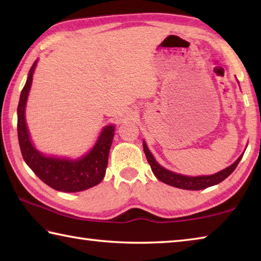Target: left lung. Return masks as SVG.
<instances>
[{"label":"left lung","mask_w":261,"mask_h":261,"mask_svg":"<svg viewBox=\"0 0 261 261\" xmlns=\"http://www.w3.org/2000/svg\"><path fill=\"white\" fill-rule=\"evenodd\" d=\"M143 146H144L145 155H146L149 166H151V168H152L153 174L156 176V178L160 179L163 183L171 185V187L184 189V190H202V189L212 187V185L219 184L220 182H222L223 179H226L228 176L230 175L233 170H235V168L237 167L238 163H240L241 159L243 156V154H242V155L238 158L231 166H229L228 168H226V169L221 170V171H219V173H216L214 175L189 177V176L175 174V173H173V171L165 169V168L161 167L155 161V159L153 158L152 153L148 151L146 144L143 143Z\"/></svg>","instance_id":"obj_1"}]
</instances>
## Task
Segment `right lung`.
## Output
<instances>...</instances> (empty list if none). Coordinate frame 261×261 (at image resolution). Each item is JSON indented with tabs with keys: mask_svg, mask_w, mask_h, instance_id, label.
<instances>
[{
	"mask_svg": "<svg viewBox=\"0 0 261 261\" xmlns=\"http://www.w3.org/2000/svg\"><path fill=\"white\" fill-rule=\"evenodd\" d=\"M35 65H37V62H34L30 70L28 81L21 90L18 108H17V114H18L17 131H18L21 155L28 166L33 170V173L48 187L57 191L78 192L94 187L105 177L115 127L113 125L106 126L91 152L76 161L48 158L38 152L31 143L25 122V106L31 84H32Z\"/></svg>",
	"mask_w": 261,
	"mask_h": 261,
	"instance_id": "1",
	"label": "right lung"
}]
</instances>
